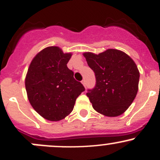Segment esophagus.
Returning <instances> with one entry per match:
<instances>
[{
    "label": "esophagus",
    "instance_id": "34e87169",
    "mask_svg": "<svg viewBox=\"0 0 160 160\" xmlns=\"http://www.w3.org/2000/svg\"><path fill=\"white\" fill-rule=\"evenodd\" d=\"M81 82H82V85H83L84 86H86V81H85V80H82V81H81Z\"/></svg>",
    "mask_w": 160,
    "mask_h": 160
}]
</instances>
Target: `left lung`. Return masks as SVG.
<instances>
[{
    "instance_id": "left-lung-1",
    "label": "left lung",
    "mask_w": 160,
    "mask_h": 160,
    "mask_svg": "<svg viewBox=\"0 0 160 160\" xmlns=\"http://www.w3.org/2000/svg\"><path fill=\"white\" fill-rule=\"evenodd\" d=\"M82 55L96 78L95 88L86 93L95 111L109 117L122 114L138 90L140 73L136 64L126 53L116 49Z\"/></svg>"
}]
</instances>
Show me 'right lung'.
I'll use <instances>...</instances> for the list:
<instances>
[{"mask_svg":"<svg viewBox=\"0 0 160 160\" xmlns=\"http://www.w3.org/2000/svg\"><path fill=\"white\" fill-rule=\"evenodd\" d=\"M71 56L58 47H46L34 57L28 69L25 80L28 98L37 113L47 120L65 118L85 90L67 67Z\"/></svg>","mask_w":160,"mask_h":160,"instance_id":"right-lung-1","label":"right lung"}]
</instances>
